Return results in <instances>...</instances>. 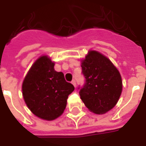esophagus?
Returning <instances> with one entry per match:
<instances>
[{
	"instance_id": "obj_1",
	"label": "esophagus",
	"mask_w": 146,
	"mask_h": 146,
	"mask_svg": "<svg viewBox=\"0 0 146 146\" xmlns=\"http://www.w3.org/2000/svg\"><path fill=\"white\" fill-rule=\"evenodd\" d=\"M71 83H72V84H73V86H74V87H76V80H72V81H71Z\"/></svg>"
}]
</instances>
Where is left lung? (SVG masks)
Masks as SVG:
<instances>
[{
    "mask_svg": "<svg viewBox=\"0 0 146 146\" xmlns=\"http://www.w3.org/2000/svg\"><path fill=\"white\" fill-rule=\"evenodd\" d=\"M84 84L78 88L83 102L90 111L102 114L113 109L122 92V80L111 61L90 51L81 63Z\"/></svg>",
    "mask_w": 146,
    "mask_h": 146,
    "instance_id": "1",
    "label": "left lung"
}]
</instances>
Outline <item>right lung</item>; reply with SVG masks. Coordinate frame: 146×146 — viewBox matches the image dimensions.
Here are the masks:
<instances>
[{"instance_id":"add662e5","label":"right lung","mask_w":146,"mask_h":146,"mask_svg":"<svg viewBox=\"0 0 146 146\" xmlns=\"http://www.w3.org/2000/svg\"><path fill=\"white\" fill-rule=\"evenodd\" d=\"M48 56L33 63L23 83V95L30 111L40 118L52 120L66 109L67 98L74 90L62 72H56Z\"/></svg>"}]
</instances>
